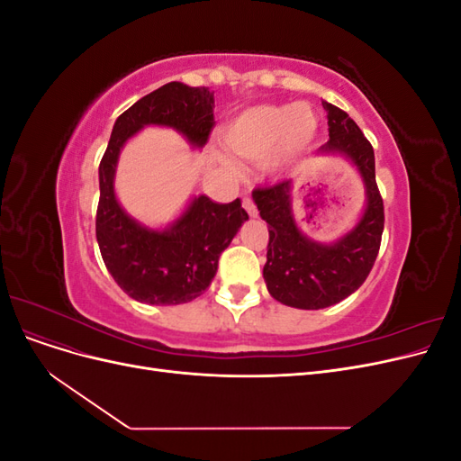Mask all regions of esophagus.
Here are the masks:
<instances>
[{"label":"esophagus","mask_w":461,"mask_h":461,"mask_svg":"<svg viewBox=\"0 0 461 461\" xmlns=\"http://www.w3.org/2000/svg\"><path fill=\"white\" fill-rule=\"evenodd\" d=\"M242 205H244V209H246L249 217H258V207H256V203H254L252 198L244 196V198H242Z\"/></svg>","instance_id":"34e87169"}]
</instances>
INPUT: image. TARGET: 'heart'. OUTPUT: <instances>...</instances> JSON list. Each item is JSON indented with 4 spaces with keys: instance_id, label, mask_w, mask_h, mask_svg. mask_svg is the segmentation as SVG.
Masks as SVG:
<instances>
[{
    "instance_id": "b5f03b06",
    "label": "heart",
    "mask_w": 461,
    "mask_h": 461,
    "mask_svg": "<svg viewBox=\"0 0 461 461\" xmlns=\"http://www.w3.org/2000/svg\"><path fill=\"white\" fill-rule=\"evenodd\" d=\"M317 129L310 105H258L236 117L225 131V142L236 158L252 163L269 159L273 167H285L308 146ZM221 165L234 171L229 158L221 156Z\"/></svg>"
}]
</instances>
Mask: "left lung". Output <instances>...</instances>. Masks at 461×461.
Returning a JSON list of instances; mask_svg holds the SVG:
<instances>
[{"mask_svg": "<svg viewBox=\"0 0 461 461\" xmlns=\"http://www.w3.org/2000/svg\"><path fill=\"white\" fill-rule=\"evenodd\" d=\"M329 142L319 153H340L354 163L366 185V212L357 225L332 244L305 236L292 213V180L256 188L252 198L269 225L267 263L263 278L269 294L298 310H323L364 285L381 248L384 207L375 180V153L364 132L346 111L323 102Z\"/></svg>", "mask_w": 461, "mask_h": 461, "instance_id": "8db88e82", "label": "left lung"}]
</instances>
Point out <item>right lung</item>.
Listing matches in <instances>:
<instances>
[{
	"label": "right lung",
	"mask_w": 461,
	"mask_h": 461,
	"mask_svg": "<svg viewBox=\"0 0 461 461\" xmlns=\"http://www.w3.org/2000/svg\"><path fill=\"white\" fill-rule=\"evenodd\" d=\"M213 92L169 82L131 105L113 124L100 163V203L95 239L115 283L131 298L149 305L186 303L203 294L217 273L219 256L248 221L240 200L217 203L194 198L163 230L148 229L124 213L115 196L119 153L148 124L169 127L202 148L215 127Z\"/></svg>",
	"instance_id": "right-lung-1"
}]
</instances>
